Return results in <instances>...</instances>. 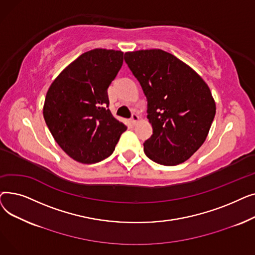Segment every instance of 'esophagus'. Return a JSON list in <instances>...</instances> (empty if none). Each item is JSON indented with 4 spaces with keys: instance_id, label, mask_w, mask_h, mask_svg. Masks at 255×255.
I'll use <instances>...</instances> for the list:
<instances>
[{
    "instance_id": "esophagus-1",
    "label": "esophagus",
    "mask_w": 255,
    "mask_h": 255,
    "mask_svg": "<svg viewBox=\"0 0 255 255\" xmlns=\"http://www.w3.org/2000/svg\"><path fill=\"white\" fill-rule=\"evenodd\" d=\"M130 121H131V123H132L133 125H135V124L138 122V121H139V116H138L137 114H132V117H131Z\"/></svg>"
}]
</instances>
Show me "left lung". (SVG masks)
Returning <instances> with one entry per match:
<instances>
[{"mask_svg": "<svg viewBox=\"0 0 255 255\" xmlns=\"http://www.w3.org/2000/svg\"><path fill=\"white\" fill-rule=\"evenodd\" d=\"M125 62L148 99L152 136L143 151L154 162L173 166L205 142L216 114L210 88L190 66L162 49L125 52Z\"/></svg>", "mask_w": 255, "mask_h": 255, "instance_id": "8db88e82", "label": "left lung"}]
</instances>
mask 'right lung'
<instances>
[{
  "label": "right lung",
  "mask_w": 255,
  "mask_h": 255,
  "mask_svg": "<svg viewBox=\"0 0 255 255\" xmlns=\"http://www.w3.org/2000/svg\"><path fill=\"white\" fill-rule=\"evenodd\" d=\"M123 55L89 50L67 66L46 93L45 123L61 149L77 162L92 164L112 155L127 129L107 109V88L123 65Z\"/></svg>",
  "instance_id": "obj_1"
}]
</instances>
